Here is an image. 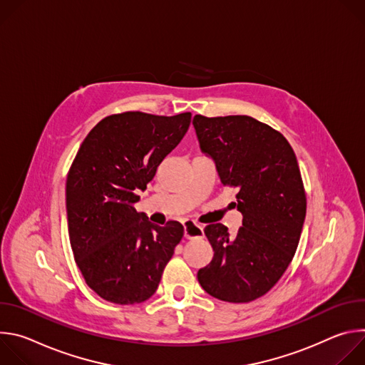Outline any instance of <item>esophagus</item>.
Here are the masks:
<instances>
[{
  "label": "esophagus",
  "instance_id": "1",
  "mask_svg": "<svg viewBox=\"0 0 365 365\" xmlns=\"http://www.w3.org/2000/svg\"><path fill=\"white\" fill-rule=\"evenodd\" d=\"M203 237V228L200 225H196L190 221L185 224V238L187 240H195V238H202Z\"/></svg>",
  "mask_w": 365,
  "mask_h": 365
}]
</instances>
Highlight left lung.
Returning <instances> with one entry per match:
<instances>
[{
    "instance_id": "obj_1",
    "label": "left lung",
    "mask_w": 365,
    "mask_h": 365,
    "mask_svg": "<svg viewBox=\"0 0 365 365\" xmlns=\"http://www.w3.org/2000/svg\"><path fill=\"white\" fill-rule=\"evenodd\" d=\"M192 124L221 183L238 187L242 215L235 234L222 224L205 228L214 257L197 282L224 302L255 300L283 276L300 240L306 195L294 151L279 131L247 115H195Z\"/></svg>"
}]
</instances>
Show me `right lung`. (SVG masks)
I'll use <instances>...</instances> for the list:
<instances>
[{
    "label": "right lung",
    "mask_w": 365,
    "mask_h": 365,
    "mask_svg": "<svg viewBox=\"0 0 365 365\" xmlns=\"http://www.w3.org/2000/svg\"><path fill=\"white\" fill-rule=\"evenodd\" d=\"M190 117L110 115L79 147L66 180L69 238L86 284L102 299L134 304L159 287L183 225H154L133 205L185 137Z\"/></svg>",
    "instance_id": "right-lung-1"
}]
</instances>
